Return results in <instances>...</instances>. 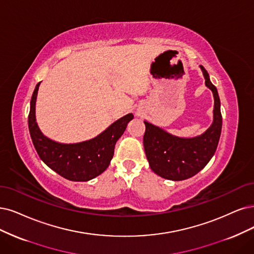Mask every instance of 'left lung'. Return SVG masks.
Segmentation results:
<instances>
[{
    "label": "left lung",
    "mask_w": 254,
    "mask_h": 254,
    "mask_svg": "<svg viewBox=\"0 0 254 254\" xmlns=\"http://www.w3.org/2000/svg\"><path fill=\"white\" fill-rule=\"evenodd\" d=\"M205 86L213 95V118L210 127L201 135L179 137L144 120V152L151 170L164 179L182 181L198 174L207 165L218 147L222 130L221 101L209 74L199 65Z\"/></svg>",
    "instance_id": "obj_1"
}]
</instances>
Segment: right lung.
Returning <instances> with one entry per match:
<instances>
[{"label":"right lung","instance_id":"obj_1","mask_svg":"<svg viewBox=\"0 0 254 254\" xmlns=\"http://www.w3.org/2000/svg\"><path fill=\"white\" fill-rule=\"evenodd\" d=\"M41 82L36 84L30 101L28 127L33 145L41 160L64 179L86 182L105 172L114 156L115 144L125 133L134 115L117 119L96 137L76 143H62L43 134L36 122L35 106Z\"/></svg>","mask_w":254,"mask_h":254}]
</instances>
